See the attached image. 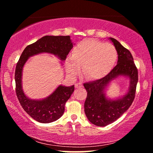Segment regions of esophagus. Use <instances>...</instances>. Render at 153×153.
I'll return each mask as SVG.
<instances>
[{
    "label": "esophagus",
    "mask_w": 153,
    "mask_h": 153,
    "mask_svg": "<svg viewBox=\"0 0 153 153\" xmlns=\"http://www.w3.org/2000/svg\"><path fill=\"white\" fill-rule=\"evenodd\" d=\"M75 87H76V88H81L83 87L82 86V83H77V84H75Z\"/></svg>",
    "instance_id": "1"
}]
</instances>
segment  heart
Listing matches in <instances>:
<instances>
[{"mask_svg":"<svg viewBox=\"0 0 153 153\" xmlns=\"http://www.w3.org/2000/svg\"><path fill=\"white\" fill-rule=\"evenodd\" d=\"M118 57L115 46L94 39H86L75 46L73 55L67 59L69 74L76 77L83 67V75L88 79H98L110 73Z\"/></svg>","mask_w":153,"mask_h":153,"instance_id":"1","label":"heart"}]
</instances>
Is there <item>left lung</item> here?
<instances>
[{"instance_id": "obj_1", "label": "left lung", "mask_w": 153, "mask_h": 153, "mask_svg": "<svg viewBox=\"0 0 153 153\" xmlns=\"http://www.w3.org/2000/svg\"><path fill=\"white\" fill-rule=\"evenodd\" d=\"M117 51V64L109 74L100 79L84 84L87 91L84 111L88 120L95 126L104 127L120 118L132 104L135 98L138 69L129 51L115 38H109ZM128 76L130 79L128 92L123 97L108 98L104 89L110 81L118 76Z\"/></svg>"}]
</instances>
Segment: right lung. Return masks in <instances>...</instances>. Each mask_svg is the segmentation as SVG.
Returning <instances> with one entry per match:
<instances>
[{
	"mask_svg": "<svg viewBox=\"0 0 153 153\" xmlns=\"http://www.w3.org/2000/svg\"><path fill=\"white\" fill-rule=\"evenodd\" d=\"M73 48L69 36H45L36 42L28 45L23 51L15 68V90L20 105L33 120L40 123L53 122L60 118L65 111V105L74 91V86L60 85L48 97L41 100H33L24 94L22 86V70L30 56L47 53L57 56L65 61Z\"/></svg>",
	"mask_w": 153,
	"mask_h": 153,
	"instance_id": "add662e5",
	"label": "right lung"
}]
</instances>
